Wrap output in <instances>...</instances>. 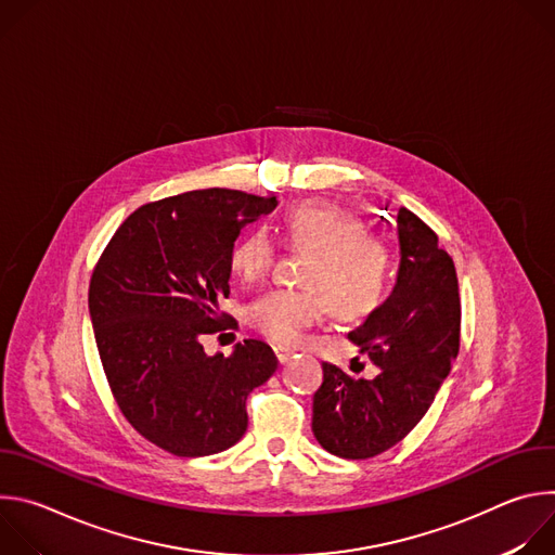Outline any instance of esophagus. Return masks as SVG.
<instances>
[{
    "instance_id": "34e87169",
    "label": "esophagus",
    "mask_w": 555,
    "mask_h": 555,
    "mask_svg": "<svg viewBox=\"0 0 555 555\" xmlns=\"http://www.w3.org/2000/svg\"><path fill=\"white\" fill-rule=\"evenodd\" d=\"M274 353H276V360H279L281 364H285V362L292 358L294 349H289V347H283V345H276V347H274Z\"/></svg>"
}]
</instances>
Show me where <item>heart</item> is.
Returning a JSON list of instances; mask_svg holds the SVG:
<instances>
[{
    "label": "heart",
    "instance_id": "heart-1",
    "mask_svg": "<svg viewBox=\"0 0 555 555\" xmlns=\"http://www.w3.org/2000/svg\"><path fill=\"white\" fill-rule=\"evenodd\" d=\"M279 232L283 242L307 253L300 263V287L270 289L248 307V323L274 343H296L319 323L330 302L340 319H362L384 298L392 255L362 219L327 204L289 208ZM274 244L263 228L244 232L230 248L228 263L236 279L259 283L274 263Z\"/></svg>",
    "mask_w": 555,
    "mask_h": 555
}]
</instances>
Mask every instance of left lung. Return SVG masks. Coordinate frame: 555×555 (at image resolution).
Wrapping results in <instances>:
<instances>
[{"label":"left lung","instance_id":"left-lung-1","mask_svg":"<svg viewBox=\"0 0 555 555\" xmlns=\"http://www.w3.org/2000/svg\"><path fill=\"white\" fill-rule=\"evenodd\" d=\"M395 223L402 255L398 283L349 334L377 371L362 377L325 362L323 384L313 392V437L343 459H371L400 443L428 413L459 353L461 300L452 257L409 208L398 210ZM353 364L356 373L364 369Z\"/></svg>","mask_w":555,"mask_h":555}]
</instances>
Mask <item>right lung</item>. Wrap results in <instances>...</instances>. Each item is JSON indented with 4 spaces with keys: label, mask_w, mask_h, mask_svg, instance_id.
Returning a JSON list of instances; mask_svg holds the SVG:
<instances>
[{
    "label": "right lung",
    "mask_w": 555,
    "mask_h": 555,
    "mask_svg": "<svg viewBox=\"0 0 555 555\" xmlns=\"http://www.w3.org/2000/svg\"><path fill=\"white\" fill-rule=\"evenodd\" d=\"M276 197L206 189L133 210L90 281L101 362L125 420L178 456L217 454L248 428V395L276 371L261 340L206 356L202 338L234 330L219 311L230 294L228 255L242 228Z\"/></svg>",
    "instance_id": "1"
}]
</instances>
